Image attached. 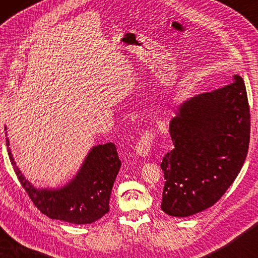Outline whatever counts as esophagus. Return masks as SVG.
Returning <instances> with one entry per match:
<instances>
[{"instance_id": "1", "label": "esophagus", "mask_w": 258, "mask_h": 258, "mask_svg": "<svg viewBox=\"0 0 258 258\" xmlns=\"http://www.w3.org/2000/svg\"><path fill=\"white\" fill-rule=\"evenodd\" d=\"M154 141V134L153 132H146L141 136V139L139 142H137L135 150H136V155L140 157H147L150 153L151 149V144H153Z\"/></svg>"}]
</instances>
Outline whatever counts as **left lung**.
<instances>
[{
	"mask_svg": "<svg viewBox=\"0 0 258 258\" xmlns=\"http://www.w3.org/2000/svg\"><path fill=\"white\" fill-rule=\"evenodd\" d=\"M174 149L163 157L161 209L188 217L214 206L241 171L248 154L250 111L244 81L182 102L170 119Z\"/></svg>",
	"mask_w": 258,
	"mask_h": 258,
	"instance_id": "1",
	"label": "left lung"
}]
</instances>
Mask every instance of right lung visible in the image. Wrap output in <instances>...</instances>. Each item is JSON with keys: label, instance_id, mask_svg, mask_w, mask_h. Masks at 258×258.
<instances>
[{"label": "right lung", "instance_id": "obj_1", "mask_svg": "<svg viewBox=\"0 0 258 258\" xmlns=\"http://www.w3.org/2000/svg\"><path fill=\"white\" fill-rule=\"evenodd\" d=\"M6 142L14 170L41 213L73 224H90L108 213L112 185L121 168L114 143L91 148L79 171L64 185L38 188L17 167L8 137Z\"/></svg>", "mask_w": 258, "mask_h": 258}]
</instances>
